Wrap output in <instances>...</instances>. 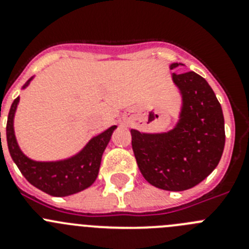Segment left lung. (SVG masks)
I'll list each match as a JSON object with an SVG mask.
<instances>
[{"instance_id": "left-lung-1", "label": "left lung", "mask_w": 249, "mask_h": 249, "mask_svg": "<svg viewBox=\"0 0 249 249\" xmlns=\"http://www.w3.org/2000/svg\"><path fill=\"white\" fill-rule=\"evenodd\" d=\"M184 66L173 62L169 68ZM181 107L175 126L164 132L131 129L138 168L148 183L164 191L190 190L218 166L226 142L222 107L203 77L173 73Z\"/></svg>"}]
</instances>
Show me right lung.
Returning a JSON list of instances; mask_svg holds the SVG:
<instances>
[{
	"label": "right lung",
	"instance_id": "right-lung-1",
	"mask_svg": "<svg viewBox=\"0 0 249 249\" xmlns=\"http://www.w3.org/2000/svg\"><path fill=\"white\" fill-rule=\"evenodd\" d=\"M32 80L34 77L23 85L22 89L28 87ZM18 103L19 96L13 101L8 112L6 137L11 157L23 177L32 186L54 197L74 195L92 186L98 176L103 152L117 126L109 127L92 137L82 149L70 157L57 160H36L22 152L15 135L13 121Z\"/></svg>",
	"mask_w": 249,
	"mask_h": 249
}]
</instances>
